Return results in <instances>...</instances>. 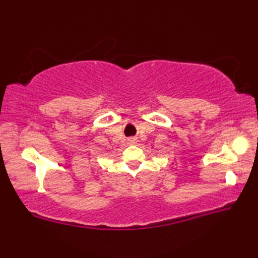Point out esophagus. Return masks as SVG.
<instances>
[{"label":"esophagus","instance_id":"obj_1","mask_svg":"<svg viewBox=\"0 0 258 258\" xmlns=\"http://www.w3.org/2000/svg\"><path fill=\"white\" fill-rule=\"evenodd\" d=\"M127 141H128V144H132L133 145V144L136 143V139L135 138H130Z\"/></svg>","mask_w":258,"mask_h":258}]
</instances>
